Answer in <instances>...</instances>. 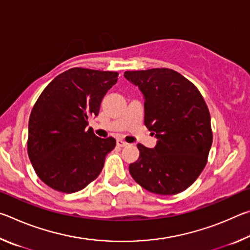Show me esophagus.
I'll list each match as a JSON object with an SVG mask.
<instances>
[{
	"mask_svg": "<svg viewBox=\"0 0 250 250\" xmlns=\"http://www.w3.org/2000/svg\"><path fill=\"white\" fill-rule=\"evenodd\" d=\"M117 146H118L124 147V146H128V143L125 142V141H122V140H117Z\"/></svg>",
	"mask_w": 250,
	"mask_h": 250,
	"instance_id": "34e87169",
	"label": "esophagus"
}]
</instances>
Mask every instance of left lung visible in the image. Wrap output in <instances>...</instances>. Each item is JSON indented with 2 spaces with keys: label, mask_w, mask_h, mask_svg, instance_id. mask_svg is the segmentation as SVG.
<instances>
[{
  "label": "left lung",
  "mask_w": 250,
  "mask_h": 250,
  "mask_svg": "<svg viewBox=\"0 0 250 250\" xmlns=\"http://www.w3.org/2000/svg\"><path fill=\"white\" fill-rule=\"evenodd\" d=\"M145 99V125L158 139L153 149L138 145L139 159L129 166L146 191L174 195L191 186L204 170L213 133L208 108L197 88L175 70L125 71Z\"/></svg>",
  "instance_id": "obj_1"
}]
</instances>
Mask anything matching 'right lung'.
<instances>
[{"mask_svg": "<svg viewBox=\"0 0 250 250\" xmlns=\"http://www.w3.org/2000/svg\"><path fill=\"white\" fill-rule=\"evenodd\" d=\"M116 71L71 68L42 92L29 116L27 151L34 170L49 188L75 193L94 181L116 146L86 130L104 95L118 80Z\"/></svg>", "mask_w": 250, "mask_h": 250, "instance_id": "add662e5", "label": "right lung"}]
</instances>
